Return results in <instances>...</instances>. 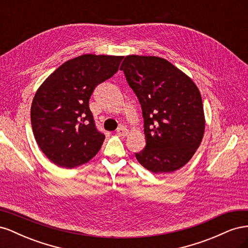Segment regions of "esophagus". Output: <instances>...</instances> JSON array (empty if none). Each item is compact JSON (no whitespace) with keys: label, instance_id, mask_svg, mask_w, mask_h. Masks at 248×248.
Wrapping results in <instances>:
<instances>
[{"label":"esophagus","instance_id":"1","mask_svg":"<svg viewBox=\"0 0 248 248\" xmlns=\"http://www.w3.org/2000/svg\"><path fill=\"white\" fill-rule=\"evenodd\" d=\"M127 133H128V130H127V128L124 126L119 127V128L117 129V134H119V136H121V137L127 136Z\"/></svg>","mask_w":248,"mask_h":248}]
</instances>
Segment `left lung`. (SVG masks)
<instances>
[{"instance_id": "left-lung-1", "label": "left lung", "mask_w": 248, "mask_h": 248, "mask_svg": "<svg viewBox=\"0 0 248 248\" xmlns=\"http://www.w3.org/2000/svg\"><path fill=\"white\" fill-rule=\"evenodd\" d=\"M120 70L139 98L144 118L146 147L136 153L138 161L155 174L181 169L204 137L205 115L198 87L159 57L126 56Z\"/></svg>"}]
</instances>
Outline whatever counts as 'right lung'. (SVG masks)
<instances>
[{
	"instance_id": "add662e5",
	"label": "right lung",
	"mask_w": 248,
	"mask_h": 248,
	"mask_svg": "<svg viewBox=\"0 0 248 248\" xmlns=\"http://www.w3.org/2000/svg\"><path fill=\"white\" fill-rule=\"evenodd\" d=\"M123 58L89 54L71 59L37 90L31 107L33 133L58 167L74 169L98 153L106 136L96 128L89 99L97 85L118 71Z\"/></svg>"
}]
</instances>
